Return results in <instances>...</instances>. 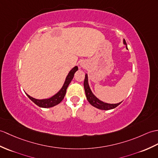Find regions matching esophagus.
Wrapping results in <instances>:
<instances>
[{
	"label": "esophagus",
	"mask_w": 158,
	"mask_h": 158,
	"mask_svg": "<svg viewBox=\"0 0 158 158\" xmlns=\"http://www.w3.org/2000/svg\"><path fill=\"white\" fill-rule=\"evenodd\" d=\"M80 65H81V67H84V66H83L82 64H81Z\"/></svg>",
	"instance_id": "obj_1"
}]
</instances>
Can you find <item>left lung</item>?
<instances>
[{
  "instance_id": "obj_1",
  "label": "left lung",
  "mask_w": 158,
  "mask_h": 158,
  "mask_svg": "<svg viewBox=\"0 0 158 158\" xmlns=\"http://www.w3.org/2000/svg\"><path fill=\"white\" fill-rule=\"evenodd\" d=\"M123 44L126 46V48L128 49L127 43L124 40H123ZM83 85H84V89H85L87 100L89 102V104L91 106H93L95 108H98L100 110H108L115 108L123 102L122 101L121 102H119V103H117V104H108V103H106V102H102L100 100H99V99L93 94V92L91 91L90 89V87L89 85V82H88L87 74H85V80H84Z\"/></svg>"
}]
</instances>
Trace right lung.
I'll return each mask as SVG.
<instances>
[{
	"mask_svg": "<svg viewBox=\"0 0 158 158\" xmlns=\"http://www.w3.org/2000/svg\"><path fill=\"white\" fill-rule=\"evenodd\" d=\"M77 71H78V67L77 66H75V67H73L68 73L67 77L65 79L64 83L63 84V85H62V87H61V89L52 97H50L49 98H46V99L39 100V99H35L34 98L31 97L27 94L26 95L34 104L38 106L39 107L44 108L53 107V106L60 103V102L64 99L67 87L69 84H70V83L71 82L72 79H73V77H74L75 73Z\"/></svg>",
	"mask_w": 158,
	"mask_h": 158,
	"instance_id": "right-lung-1",
	"label": "right lung"
}]
</instances>
